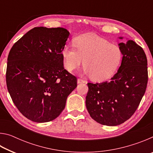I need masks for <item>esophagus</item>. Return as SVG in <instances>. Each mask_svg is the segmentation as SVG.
Returning a JSON list of instances; mask_svg holds the SVG:
<instances>
[{"label":"esophagus","instance_id":"esophagus-1","mask_svg":"<svg viewBox=\"0 0 153 153\" xmlns=\"http://www.w3.org/2000/svg\"><path fill=\"white\" fill-rule=\"evenodd\" d=\"M77 84H82V83H86V81L85 80H83L82 79H77Z\"/></svg>","mask_w":153,"mask_h":153}]
</instances>
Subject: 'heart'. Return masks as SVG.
<instances>
[{
    "label": "heart",
    "instance_id": "1",
    "mask_svg": "<svg viewBox=\"0 0 153 153\" xmlns=\"http://www.w3.org/2000/svg\"><path fill=\"white\" fill-rule=\"evenodd\" d=\"M73 45H66L62 51L63 65L68 71L79 67L83 61L85 74L97 81L112 77L120 66L122 53L117 45L108 43L93 33L75 38Z\"/></svg>",
    "mask_w": 153,
    "mask_h": 153
}]
</instances>
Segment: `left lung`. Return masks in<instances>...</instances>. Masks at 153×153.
<instances>
[{"label": "left lung", "mask_w": 153, "mask_h": 153, "mask_svg": "<svg viewBox=\"0 0 153 153\" xmlns=\"http://www.w3.org/2000/svg\"><path fill=\"white\" fill-rule=\"evenodd\" d=\"M126 40L118 44L123 57L110 81L88 84L87 110L90 117L102 125L116 126L125 122L135 112L146 91V56L134 41Z\"/></svg>", "instance_id": "8db88e82"}]
</instances>
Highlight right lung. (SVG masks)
I'll return each instance as SVG.
<instances>
[{
    "instance_id": "add662e5",
    "label": "right lung",
    "mask_w": 153,
    "mask_h": 153,
    "mask_svg": "<svg viewBox=\"0 0 153 153\" xmlns=\"http://www.w3.org/2000/svg\"><path fill=\"white\" fill-rule=\"evenodd\" d=\"M70 33L63 27H36L9 52L6 82L13 102L37 123L54 120L63 111L77 79L63 67L62 51Z\"/></svg>"
}]
</instances>
